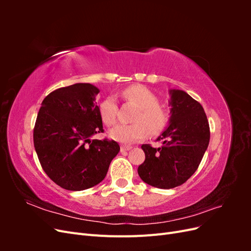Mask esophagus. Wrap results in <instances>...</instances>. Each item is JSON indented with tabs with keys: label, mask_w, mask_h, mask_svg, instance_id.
<instances>
[{
	"label": "esophagus",
	"mask_w": 251,
	"mask_h": 251,
	"mask_svg": "<svg viewBox=\"0 0 251 251\" xmlns=\"http://www.w3.org/2000/svg\"><path fill=\"white\" fill-rule=\"evenodd\" d=\"M132 149V147L131 146H126V144H123V146H121V148H120V150H121V151H130Z\"/></svg>",
	"instance_id": "obj_1"
}]
</instances>
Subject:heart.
<instances>
[{"label": "heart", "mask_w": 251, "mask_h": 251, "mask_svg": "<svg viewBox=\"0 0 251 251\" xmlns=\"http://www.w3.org/2000/svg\"><path fill=\"white\" fill-rule=\"evenodd\" d=\"M123 96L127 101L139 107L132 125H118L110 131V137L123 143H134L146 139L149 131L153 134L162 132L168 126L170 114L161 105H159L158 97L141 85H133L124 90ZM100 115L105 126H113L116 123L118 114L117 100L114 95H109L100 103ZM150 130H149L148 128Z\"/></svg>", "instance_id": "obj_1"}]
</instances>
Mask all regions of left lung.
Here are the masks:
<instances>
[{
	"label": "left lung",
	"mask_w": 251,
	"mask_h": 251,
	"mask_svg": "<svg viewBox=\"0 0 251 251\" xmlns=\"http://www.w3.org/2000/svg\"><path fill=\"white\" fill-rule=\"evenodd\" d=\"M169 126L158 136L160 148L142 144L146 160L138 166L143 182L170 189L183 184L197 171L207 150L209 125L202 105L182 90H170Z\"/></svg>",
	"instance_id": "1"
}]
</instances>
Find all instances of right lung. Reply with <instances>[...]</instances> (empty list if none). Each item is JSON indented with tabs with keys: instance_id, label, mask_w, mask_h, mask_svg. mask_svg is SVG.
<instances>
[{
	"instance_id": "right-lung-1",
	"label": "right lung",
	"mask_w": 251,
	"mask_h": 251,
	"mask_svg": "<svg viewBox=\"0 0 251 251\" xmlns=\"http://www.w3.org/2000/svg\"><path fill=\"white\" fill-rule=\"evenodd\" d=\"M91 83H74L45 97L33 131L35 151L43 170L68 191H83L104 179L120 151L114 140L91 139L102 133L96 95Z\"/></svg>"
}]
</instances>
